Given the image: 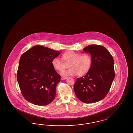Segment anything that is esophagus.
Returning a JSON list of instances; mask_svg holds the SVG:
<instances>
[{
  "mask_svg": "<svg viewBox=\"0 0 133 133\" xmlns=\"http://www.w3.org/2000/svg\"><path fill=\"white\" fill-rule=\"evenodd\" d=\"M67 77H62L61 78V79H62V80H65V79H67Z\"/></svg>",
  "mask_w": 133,
  "mask_h": 133,
  "instance_id": "obj_1",
  "label": "esophagus"
}]
</instances>
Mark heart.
Instances as JSON below:
<instances>
[{
  "label": "heart",
  "instance_id": "obj_1",
  "mask_svg": "<svg viewBox=\"0 0 133 133\" xmlns=\"http://www.w3.org/2000/svg\"><path fill=\"white\" fill-rule=\"evenodd\" d=\"M64 61L69 62L68 70H63L60 72L63 76H76L78 74L82 76L87 73L92 65V58L88 54H82L73 51H68L63 55ZM52 65L54 69L60 71L62 69L63 63L58 57H55L52 60Z\"/></svg>",
  "mask_w": 133,
  "mask_h": 133
}]
</instances>
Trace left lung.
I'll list each match as a JSON object with an SVG mask.
<instances>
[{
	"mask_svg": "<svg viewBox=\"0 0 133 133\" xmlns=\"http://www.w3.org/2000/svg\"><path fill=\"white\" fill-rule=\"evenodd\" d=\"M83 51L90 54L92 65L85 76L77 78L74 91L82 102L96 103L104 99L110 88L115 78L114 59L102 45H88Z\"/></svg>",
	"mask_w": 133,
	"mask_h": 133,
	"instance_id": "left-lung-1",
	"label": "left lung"
}]
</instances>
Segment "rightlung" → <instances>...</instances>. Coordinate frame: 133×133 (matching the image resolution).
I'll use <instances>...</instances> for the list:
<instances>
[{
  "label": "right lung",
  "mask_w": 133,
  "mask_h": 133,
  "mask_svg": "<svg viewBox=\"0 0 133 133\" xmlns=\"http://www.w3.org/2000/svg\"><path fill=\"white\" fill-rule=\"evenodd\" d=\"M41 45H35L21 56L17 80L24 97L37 105L50 104L56 96L61 76L52 65V59L60 54Z\"/></svg>",
  "instance_id": "obj_1"
}]
</instances>
